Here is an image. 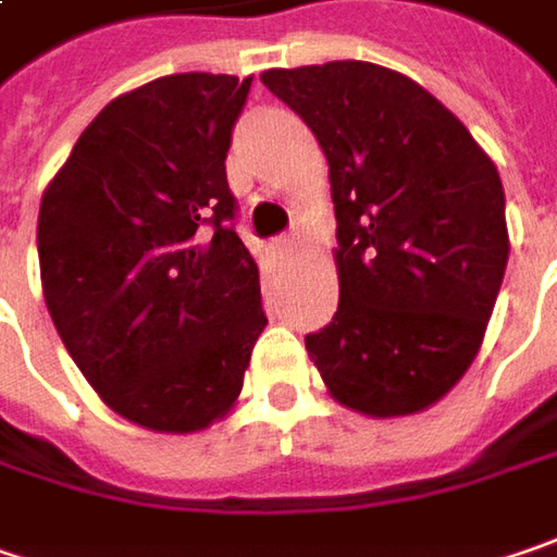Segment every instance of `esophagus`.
Masks as SVG:
<instances>
[{
  "label": "esophagus",
  "instance_id": "1",
  "mask_svg": "<svg viewBox=\"0 0 557 557\" xmlns=\"http://www.w3.org/2000/svg\"><path fill=\"white\" fill-rule=\"evenodd\" d=\"M275 247H278L282 253H294V247H297V232H292V235H285V237H278V240H275Z\"/></svg>",
  "mask_w": 557,
  "mask_h": 557
}]
</instances>
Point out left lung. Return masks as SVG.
Listing matches in <instances>:
<instances>
[{
  "instance_id": "obj_1",
  "label": "left lung",
  "mask_w": 557,
  "mask_h": 557,
  "mask_svg": "<svg viewBox=\"0 0 557 557\" xmlns=\"http://www.w3.org/2000/svg\"><path fill=\"white\" fill-rule=\"evenodd\" d=\"M260 81L320 140L338 219V313L307 354L350 410L420 413L470 370L505 278L498 169L401 71L325 62Z\"/></svg>"
}]
</instances>
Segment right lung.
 Instances as JSON below:
<instances>
[{
    "label": "right lung",
    "mask_w": 557,
    "mask_h": 557,
    "mask_svg": "<svg viewBox=\"0 0 557 557\" xmlns=\"http://www.w3.org/2000/svg\"><path fill=\"white\" fill-rule=\"evenodd\" d=\"M250 81L190 71L127 90L42 190L49 317L102 404L144 430L222 420L265 329L225 178Z\"/></svg>",
    "instance_id": "1"
}]
</instances>
